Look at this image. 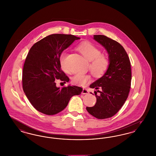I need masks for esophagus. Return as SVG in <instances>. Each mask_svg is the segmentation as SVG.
Here are the masks:
<instances>
[{
    "label": "esophagus",
    "mask_w": 156,
    "mask_h": 156,
    "mask_svg": "<svg viewBox=\"0 0 156 156\" xmlns=\"http://www.w3.org/2000/svg\"><path fill=\"white\" fill-rule=\"evenodd\" d=\"M81 93H82L83 94H88L89 92H88V90L87 88H83Z\"/></svg>",
    "instance_id": "1"
}]
</instances>
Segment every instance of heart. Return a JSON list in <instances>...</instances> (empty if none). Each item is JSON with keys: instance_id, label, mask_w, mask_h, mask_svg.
<instances>
[{"instance_id": "1", "label": "heart", "mask_w": 156, "mask_h": 156, "mask_svg": "<svg viewBox=\"0 0 156 156\" xmlns=\"http://www.w3.org/2000/svg\"><path fill=\"white\" fill-rule=\"evenodd\" d=\"M77 50L90 61L89 69L94 76L101 77L107 72L110 65L109 59L107 56L101 55V51L94 44L87 41L83 42L77 46ZM66 56L65 52H62L59 59L61 68L64 70H66ZM90 79V76L87 73H77L72 77V82L76 85L84 86Z\"/></svg>"}]
</instances>
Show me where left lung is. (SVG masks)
Wrapping results in <instances>:
<instances>
[{"mask_svg": "<svg viewBox=\"0 0 156 156\" xmlns=\"http://www.w3.org/2000/svg\"><path fill=\"white\" fill-rule=\"evenodd\" d=\"M94 39L107 50L110 65L104 76L90 86L96 90L97 102L86 109L96 118L103 119L115 115L126 101L131 86V66L128 55L119 42L103 35H94Z\"/></svg>", "mask_w": 156, "mask_h": 156, "instance_id": "left-lung-1", "label": "left lung"}]
</instances>
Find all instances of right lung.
<instances>
[{"instance_id": "1", "label": "right lung", "mask_w": 156, "mask_h": 156, "mask_svg": "<svg viewBox=\"0 0 156 156\" xmlns=\"http://www.w3.org/2000/svg\"><path fill=\"white\" fill-rule=\"evenodd\" d=\"M79 37L70 34L49 35L30 48L23 69V88L37 111L48 115L56 114L66 107L72 96L83 88L76 86L57 87L55 80L65 83L69 78L61 70L62 52Z\"/></svg>"}]
</instances>
